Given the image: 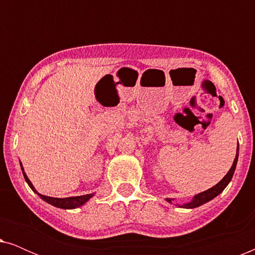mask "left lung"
I'll list each match as a JSON object with an SVG mask.
<instances>
[{
	"label": "left lung",
	"instance_id": "8db88e82",
	"mask_svg": "<svg viewBox=\"0 0 255 255\" xmlns=\"http://www.w3.org/2000/svg\"><path fill=\"white\" fill-rule=\"evenodd\" d=\"M238 155H239V145L237 146V154H236L235 161H233V165L231 166V168H230L228 174H226V175L223 177V179L219 181V182L216 184V186L210 188V189L203 191V193L195 195L193 201L189 202V203L183 204V205H179V207L180 208H187V209H194V208L200 207V205H202V204L207 203V202H209V201H211L212 198H215L216 196H218V195L225 189V187L228 186L229 182L232 179L233 173H235V170H236L237 161H238ZM167 201H168L169 203H172V200H169V198H167Z\"/></svg>",
	"mask_w": 255,
	"mask_h": 255
}]
</instances>
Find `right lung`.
Returning <instances> with one entry per match:
<instances>
[{
  "label": "right lung",
  "instance_id": "right-lung-1",
  "mask_svg": "<svg viewBox=\"0 0 255 255\" xmlns=\"http://www.w3.org/2000/svg\"><path fill=\"white\" fill-rule=\"evenodd\" d=\"M20 168L23 170V175H24V179L29 184L31 189H32L34 193H37V190L34 189V187L32 186V183H31V181L27 179L25 172H24L23 169V166H22V162H20ZM38 196H39L41 200H44L45 202H47V203H50L51 205H53V207H57V208H61V209H75L78 207H81L86 203L87 201L89 200V198H92L94 195L93 194H88V195H82V196H74V197H66V198H57V197H50V196H45V195H41V194H38Z\"/></svg>",
  "mask_w": 255,
  "mask_h": 255
}]
</instances>
